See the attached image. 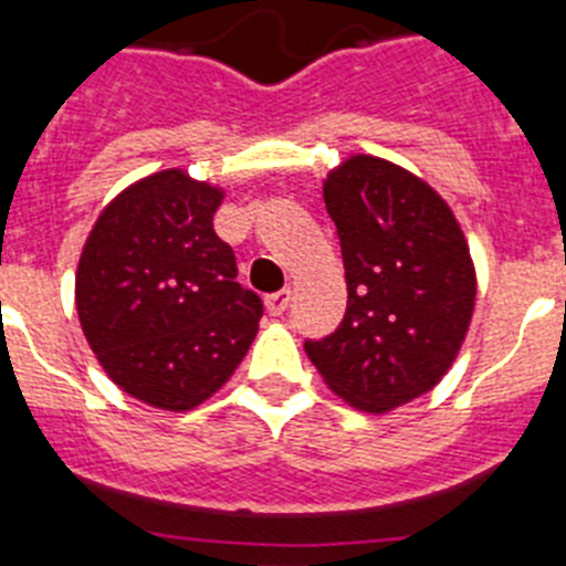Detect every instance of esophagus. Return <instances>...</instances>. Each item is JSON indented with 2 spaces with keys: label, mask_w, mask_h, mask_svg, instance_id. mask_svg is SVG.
<instances>
[{
  "label": "esophagus",
  "mask_w": 566,
  "mask_h": 566,
  "mask_svg": "<svg viewBox=\"0 0 566 566\" xmlns=\"http://www.w3.org/2000/svg\"><path fill=\"white\" fill-rule=\"evenodd\" d=\"M289 303H292V292H289V289H280V292L269 294V297H266V312L269 314H283L289 308Z\"/></svg>",
  "instance_id": "esophagus-1"
}]
</instances>
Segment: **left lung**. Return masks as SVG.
Returning a JSON list of instances; mask_svg holds the SVG:
<instances>
[{
  "mask_svg": "<svg viewBox=\"0 0 566 566\" xmlns=\"http://www.w3.org/2000/svg\"><path fill=\"white\" fill-rule=\"evenodd\" d=\"M339 234L348 308L306 354L339 399L388 413L457 359L476 306V269L442 195L399 164L357 153L323 181Z\"/></svg>",
  "mask_w": 566,
  "mask_h": 566,
  "instance_id": "obj_1",
  "label": "left lung"
}]
</instances>
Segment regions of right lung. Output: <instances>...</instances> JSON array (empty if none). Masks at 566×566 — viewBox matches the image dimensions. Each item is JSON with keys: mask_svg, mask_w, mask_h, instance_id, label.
I'll return each mask as SVG.
<instances>
[{"mask_svg": "<svg viewBox=\"0 0 566 566\" xmlns=\"http://www.w3.org/2000/svg\"><path fill=\"white\" fill-rule=\"evenodd\" d=\"M223 189L184 169L129 184L98 214L78 258L76 312L122 391L161 411H192L234 374L263 303L238 283L214 234Z\"/></svg>", "mask_w": 566, "mask_h": 566, "instance_id": "add662e5", "label": "right lung"}]
</instances>
